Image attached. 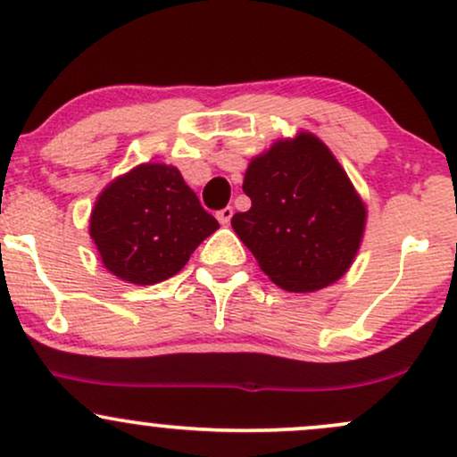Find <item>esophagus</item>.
<instances>
[{"label": "esophagus", "instance_id": "34e87169", "mask_svg": "<svg viewBox=\"0 0 457 457\" xmlns=\"http://www.w3.org/2000/svg\"><path fill=\"white\" fill-rule=\"evenodd\" d=\"M232 214H234L232 206H225V208H221V211L217 212L219 223H221V225H228V223H229V219H232Z\"/></svg>", "mask_w": 457, "mask_h": 457}]
</instances>
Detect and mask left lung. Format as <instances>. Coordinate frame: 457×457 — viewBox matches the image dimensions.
<instances>
[{"label":"left lung","instance_id":"obj_1","mask_svg":"<svg viewBox=\"0 0 457 457\" xmlns=\"http://www.w3.org/2000/svg\"><path fill=\"white\" fill-rule=\"evenodd\" d=\"M246 212L232 228L269 279L287 292H316L345 275L363 238V199L312 133L281 139L249 162Z\"/></svg>","mask_w":457,"mask_h":457}]
</instances>
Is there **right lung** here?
Returning <instances> with one entry per match:
<instances>
[{"mask_svg":"<svg viewBox=\"0 0 457 457\" xmlns=\"http://www.w3.org/2000/svg\"><path fill=\"white\" fill-rule=\"evenodd\" d=\"M217 229L219 221L204 211L180 171L162 162H144L115 178L90 217L104 269L137 286L174 277Z\"/></svg>","mask_w":457,"mask_h":457,"instance_id":"1","label":"right lung"}]
</instances>
